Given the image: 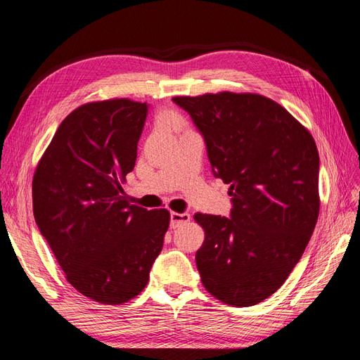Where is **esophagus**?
<instances>
[{
  "label": "esophagus",
  "instance_id": "1",
  "mask_svg": "<svg viewBox=\"0 0 360 360\" xmlns=\"http://www.w3.org/2000/svg\"><path fill=\"white\" fill-rule=\"evenodd\" d=\"M191 221V214L189 213H177V212H172L171 213V226L176 228L181 224H186Z\"/></svg>",
  "mask_w": 360,
  "mask_h": 360
}]
</instances>
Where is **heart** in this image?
<instances>
[{"mask_svg":"<svg viewBox=\"0 0 360 360\" xmlns=\"http://www.w3.org/2000/svg\"><path fill=\"white\" fill-rule=\"evenodd\" d=\"M172 124H174V126H177V127H180V126H183L184 123H183V120H181V118H174V120H172Z\"/></svg>","mask_w":360,"mask_h":360,"instance_id":"1","label":"heart"}]
</instances>
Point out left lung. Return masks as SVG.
Segmentation results:
<instances>
[{
  "label": "left lung",
  "instance_id": "obj_1",
  "mask_svg": "<svg viewBox=\"0 0 360 360\" xmlns=\"http://www.w3.org/2000/svg\"><path fill=\"white\" fill-rule=\"evenodd\" d=\"M172 102L192 117L233 197L230 217L193 214L205 234L195 255L201 282L217 300L252 307L284 284L317 224V146L266 96L221 91Z\"/></svg>",
  "mask_w": 360,
  "mask_h": 360
}]
</instances>
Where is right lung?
Masks as SVG:
<instances>
[{
	"label": "right lung",
	"mask_w": 360,
	"mask_h": 360,
	"mask_svg": "<svg viewBox=\"0 0 360 360\" xmlns=\"http://www.w3.org/2000/svg\"><path fill=\"white\" fill-rule=\"evenodd\" d=\"M147 103H84L63 120L32 177V212L69 284L85 297L122 304L147 285L169 226L167 209L130 204Z\"/></svg>",
	"instance_id": "right-lung-1"
}]
</instances>
